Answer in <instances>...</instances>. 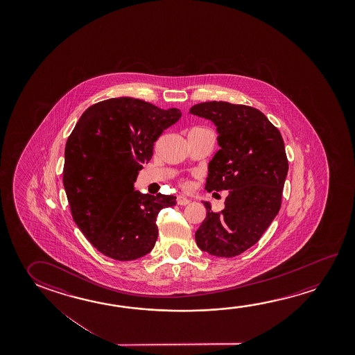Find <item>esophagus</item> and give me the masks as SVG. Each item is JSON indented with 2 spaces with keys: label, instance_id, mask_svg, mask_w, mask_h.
Returning a JSON list of instances; mask_svg holds the SVG:
<instances>
[{
  "label": "esophagus",
  "instance_id": "1",
  "mask_svg": "<svg viewBox=\"0 0 355 355\" xmlns=\"http://www.w3.org/2000/svg\"><path fill=\"white\" fill-rule=\"evenodd\" d=\"M189 199L186 197H183V196H178V198H177V204L178 205H187V204H189Z\"/></svg>",
  "mask_w": 355,
  "mask_h": 355
}]
</instances>
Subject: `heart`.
<instances>
[{
    "label": "heart",
    "instance_id": "heart-1",
    "mask_svg": "<svg viewBox=\"0 0 355 355\" xmlns=\"http://www.w3.org/2000/svg\"><path fill=\"white\" fill-rule=\"evenodd\" d=\"M183 187H184V188H187V187H188V184H184V186Z\"/></svg>",
    "mask_w": 355,
    "mask_h": 355
}]
</instances>
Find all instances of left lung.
Returning a JSON list of instances; mask_svg holds the SVG:
<instances>
[{
    "label": "left lung",
    "mask_w": 355,
    "mask_h": 355,
    "mask_svg": "<svg viewBox=\"0 0 355 355\" xmlns=\"http://www.w3.org/2000/svg\"><path fill=\"white\" fill-rule=\"evenodd\" d=\"M189 114L214 122L216 152L208 166L205 189L229 191L225 208L207 216L196 233L200 250L218 257L240 255L255 245L279 213L288 171L279 130L261 111L246 105L208 101Z\"/></svg>",
    "instance_id": "8db88e82"
}]
</instances>
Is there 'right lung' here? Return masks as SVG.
<instances>
[{
	"label": "right lung",
	"instance_id": "right-lung-1",
	"mask_svg": "<svg viewBox=\"0 0 355 355\" xmlns=\"http://www.w3.org/2000/svg\"><path fill=\"white\" fill-rule=\"evenodd\" d=\"M180 116L175 107L115 98L84 111L68 137L63 184L71 215L105 256L136 260L156 244L158 213L175 205V197L142 194L134 184L153 144Z\"/></svg>",
	"mask_w": 355,
	"mask_h": 355
}]
</instances>
